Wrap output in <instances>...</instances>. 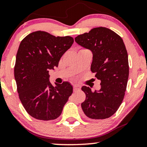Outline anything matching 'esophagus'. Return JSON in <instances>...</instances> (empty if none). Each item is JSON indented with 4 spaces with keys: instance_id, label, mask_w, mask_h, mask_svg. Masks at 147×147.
<instances>
[{
    "instance_id": "obj_1",
    "label": "esophagus",
    "mask_w": 147,
    "mask_h": 147,
    "mask_svg": "<svg viewBox=\"0 0 147 147\" xmlns=\"http://www.w3.org/2000/svg\"><path fill=\"white\" fill-rule=\"evenodd\" d=\"M79 90V87L76 85H74L73 86V91L76 92V90Z\"/></svg>"
}]
</instances>
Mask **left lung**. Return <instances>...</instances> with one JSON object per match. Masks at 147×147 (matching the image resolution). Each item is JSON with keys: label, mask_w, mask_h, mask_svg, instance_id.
I'll return each instance as SVG.
<instances>
[{"label": "left lung", "mask_w": 147, "mask_h": 147, "mask_svg": "<svg viewBox=\"0 0 147 147\" xmlns=\"http://www.w3.org/2000/svg\"><path fill=\"white\" fill-rule=\"evenodd\" d=\"M74 40L92 51L90 70L101 81L99 90L82 87L86 94L81 104L82 111L91 119L109 118L121 106L127 89L129 67L125 43L119 34L102 26L78 35Z\"/></svg>", "instance_id": "1"}]
</instances>
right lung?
<instances>
[{
    "mask_svg": "<svg viewBox=\"0 0 147 147\" xmlns=\"http://www.w3.org/2000/svg\"><path fill=\"white\" fill-rule=\"evenodd\" d=\"M74 42L70 36H55L49 32H33L22 39L14 65V78L18 96L31 117L51 121L61 115L73 93L69 82L56 84L49 81V72L58 67L63 54Z\"/></svg>",
    "mask_w": 147,
    "mask_h": 147,
    "instance_id": "obj_1",
    "label": "right lung"
}]
</instances>
